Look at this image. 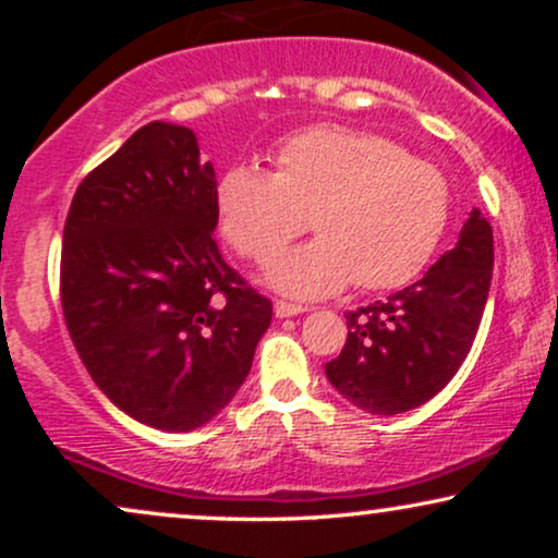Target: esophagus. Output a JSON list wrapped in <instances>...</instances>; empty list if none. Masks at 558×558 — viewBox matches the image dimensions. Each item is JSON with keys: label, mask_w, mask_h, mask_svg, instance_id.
I'll list each match as a JSON object with an SVG mask.
<instances>
[{"label": "esophagus", "mask_w": 558, "mask_h": 558, "mask_svg": "<svg viewBox=\"0 0 558 558\" xmlns=\"http://www.w3.org/2000/svg\"><path fill=\"white\" fill-rule=\"evenodd\" d=\"M302 312H307V307H302V304H292L284 300L274 302V315L277 317H294V315H302Z\"/></svg>", "instance_id": "1"}]
</instances>
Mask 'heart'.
I'll list each match as a JSON object with an SVG mask.
<instances>
[{
  "label": "heart",
  "instance_id": "1",
  "mask_svg": "<svg viewBox=\"0 0 558 558\" xmlns=\"http://www.w3.org/2000/svg\"><path fill=\"white\" fill-rule=\"evenodd\" d=\"M274 174L235 165L218 182L220 231L241 256L269 262L304 228L307 246L281 256L271 284L292 296L407 284L429 264L449 223L445 174L386 136L310 126L274 151Z\"/></svg>",
  "mask_w": 558,
  "mask_h": 558
}]
</instances>
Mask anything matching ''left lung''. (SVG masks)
Masks as SVG:
<instances>
[{
  "instance_id": "obj_1",
  "label": "left lung",
  "mask_w": 558,
  "mask_h": 558,
  "mask_svg": "<svg viewBox=\"0 0 558 558\" xmlns=\"http://www.w3.org/2000/svg\"><path fill=\"white\" fill-rule=\"evenodd\" d=\"M493 279V228L477 208L460 241L422 279L348 312V340L325 363L342 399L393 416L437 396L468 357Z\"/></svg>"
}]
</instances>
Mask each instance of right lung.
<instances>
[{
	"label": "right lung",
	"instance_id": "obj_1",
	"mask_svg": "<svg viewBox=\"0 0 558 558\" xmlns=\"http://www.w3.org/2000/svg\"><path fill=\"white\" fill-rule=\"evenodd\" d=\"M218 182L193 129L151 121L75 190L60 302L96 386L136 422L193 432L233 399L271 302L220 256Z\"/></svg>",
	"mask_w": 558,
	"mask_h": 558
}]
</instances>
